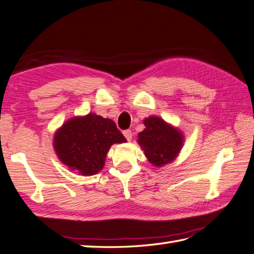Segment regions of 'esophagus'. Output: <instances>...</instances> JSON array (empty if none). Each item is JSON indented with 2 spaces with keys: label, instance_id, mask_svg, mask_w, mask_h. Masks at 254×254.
<instances>
[{
  "label": "esophagus",
  "instance_id": "esophagus-1",
  "mask_svg": "<svg viewBox=\"0 0 254 254\" xmlns=\"http://www.w3.org/2000/svg\"><path fill=\"white\" fill-rule=\"evenodd\" d=\"M123 133H124V136L126 137V139H127L128 141L131 140V138H132V132H131V130H129V129H127V130H124Z\"/></svg>",
  "mask_w": 254,
  "mask_h": 254
}]
</instances>
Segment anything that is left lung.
Masks as SVG:
<instances>
[{
  "label": "left lung",
  "instance_id": "8db88e82",
  "mask_svg": "<svg viewBox=\"0 0 254 254\" xmlns=\"http://www.w3.org/2000/svg\"><path fill=\"white\" fill-rule=\"evenodd\" d=\"M144 130L139 132L138 142L150 163L162 167L174 160L183 146V136L162 118L150 116L143 121Z\"/></svg>",
  "mask_w": 254,
  "mask_h": 254
}]
</instances>
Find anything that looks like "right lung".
I'll use <instances>...</instances> for the list:
<instances>
[{
	"instance_id": "1",
	"label": "right lung",
	"mask_w": 254,
	"mask_h": 254,
	"mask_svg": "<svg viewBox=\"0 0 254 254\" xmlns=\"http://www.w3.org/2000/svg\"><path fill=\"white\" fill-rule=\"evenodd\" d=\"M126 142L112 120L96 114L74 117L55 134L54 147L62 163L82 175H93L103 169L113 143Z\"/></svg>"
}]
</instances>
